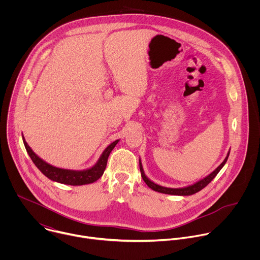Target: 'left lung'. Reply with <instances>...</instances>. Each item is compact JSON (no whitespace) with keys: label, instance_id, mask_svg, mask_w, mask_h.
<instances>
[{"label":"left lung","instance_id":"1","mask_svg":"<svg viewBox=\"0 0 260 260\" xmlns=\"http://www.w3.org/2000/svg\"><path fill=\"white\" fill-rule=\"evenodd\" d=\"M230 152H231V149L226 155V157L224 158V160L222 161L220 164V166L217 167V169H215L211 174H209L208 176H206L205 178L201 179L200 181L191 184V185H188V186H185V187H180V188H170V187H165V186H161V185H158L156 183H154L153 181H151L149 178H148L146 175H145V172H144V169H143V166H142V162H141V159H139V164H140V171H141V176L144 180V182L148 185V187H150L152 190L154 191H157V192H160V193H165V194H172V196H181V197H185V196H192L197 192H199L200 190H202L203 188H205L207 185L216 177V175L220 172V170L224 167V165L226 164L228 161V158L230 156Z\"/></svg>","mask_w":260,"mask_h":260}]
</instances>
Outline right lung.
Listing matches in <instances>:
<instances>
[{
	"label": "right lung",
	"instance_id": "1",
	"mask_svg": "<svg viewBox=\"0 0 260 260\" xmlns=\"http://www.w3.org/2000/svg\"><path fill=\"white\" fill-rule=\"evenodd\" d=\"M22 140H23L26 152L28 153L30 159L32 160L35 166L38 168L48 179L61 184L73 185V186H80V185L90 184L95 182L98 179H100L105 172L108 157L111 151L114 149V147L119 142V140H116L113 143H111L103 151L98 161L91 168L81 170V171H76V170L60 169V168H56L49 165L31 150V148L25 142L23 135H22Z\"/></svg>",
	"mask_w": 260,
	"mask_h": 260
}]
</instances>
